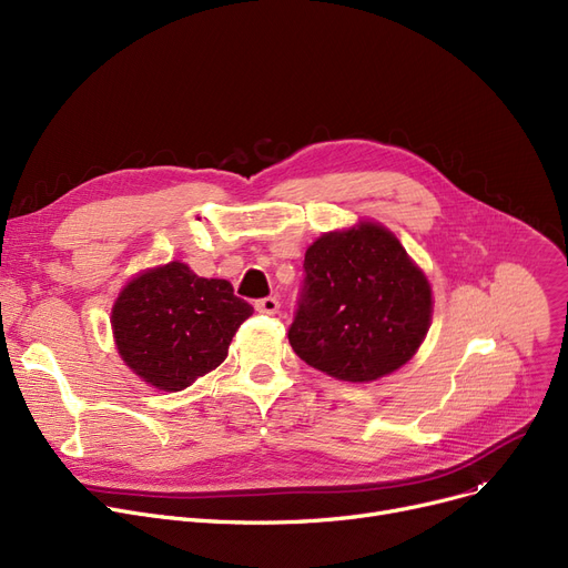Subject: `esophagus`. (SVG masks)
<instances>
[{"instance_id": "34e87169", "label": "esophagus", "mask_w": 568, "mask_h": 568, "mask_svg": "<svg viewBox=\"0 0 568 568\" xmlns=\"http://www.w3.org/2000/svg\"><path fill=\"white\" fill-rule=\"evenodd\" d=\"M278 308H281L278 297H264V300L255 302V311H260L264 315H274V313H278Z\"/></svg>"}]
</instances>
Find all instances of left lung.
Listing matches in <instances>:
<instances>
[{"mask_svg": "<svg viewBox=\"0 0 568 568\" xmlns=\"http://www.w3.org/2000/svg\"><path fill=\"white\" fill-rule=\"evenodd\" d=\"M287 338L317 372L368 383L404 366L427 336L432 287L399 239L376 223L308 245Z\"/></svg>", "mask_w": 568, "mask_h": 568, "instance_id": "8db88e82", "label": "left lung"}]
</instances>
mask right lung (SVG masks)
Returning <instances> with one entry per match:
<instances>
[{
	"instance_id": "obj_1",
	"label": "right lung",
	"mask_w": 568,
	"mask_h": 568,
	"mask_svg": "<svg viewBox=\"0 0 568 568\" xmlns=\"http://www.w3.org/2000/svg\"><path fill=\"white\" fill-rule=\"evenodd\" d=\"M253 306L232 283L202 278L183 262H169L132 278L111 311L120 357L164 392L190 387L227 357L232 336Z\"/></svg>"
}]
</instances>
